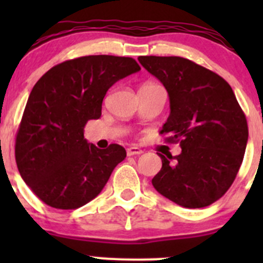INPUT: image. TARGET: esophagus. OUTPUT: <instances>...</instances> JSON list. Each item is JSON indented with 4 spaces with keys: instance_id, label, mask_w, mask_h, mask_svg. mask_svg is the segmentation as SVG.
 <instances>
[{
    "instance_id": "1",
    "label": "esophagus",
    "mask_w": 263,
    "mask_h": 263,
    "mask_svg": "<svg viewBox=\"0 0 263 263\" xmlns=\"http://www.w3.org/2000/svg\"><path fill=\"white\" fill-rule=\"evenodd\" d=\"M142 153H144V151H142L141 148L137 147V146H131V147L127 148V155H128V156L140 155V154H142Z\"/></svg>"
}]
</instances>
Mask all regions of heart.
I'll use <instances>...</instances> for the list:
<instances>
[{"label": "heart", "instance_id": "heart-1", "mask_svg": "<svg viewBox=\"0 0 263 263\" xmlns=\"http://www.w3.org/2000/svg\"><path fill=\"white\" fill-rule=\"evenodd\" d=\"M145 85H154V84H145Z\"/></svg>", "mask_w": 263, "mask_h": 263}]
</instances>
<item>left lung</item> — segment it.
<instances>
[{"label":"left lung","instance_id":"1","mask_svg":"<svg viewBox=\"0 0 263 263\" xmlns=\"http://www.w3.org/2000/svg\"><path fill=\"white\" fill-rule=\"evenodd\" d=\"M140 63L165 86L171 115L161 135L177 144V156L159 154L153 185L188 209L211 205L225 195L242 165L248 124L234 91L221 76L183 57L141 55Z\"/></svg>","mask_w":263,"mask_h":263}]
</instances>
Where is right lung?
Segmentation results:
<instances>
[{
  "label": "right lung",
  "mask_w": 263,
  "mask_h": 263,
  "mask_svg": "<svg viewBox=\"0 0 263 263\" xmlns=\"http://www.w3.org/2000/svg\"><path fill=\"white\" fill-rule=\"evenodd\" d=\"M140 70L131 57L85 55L58 63L36 81L17 129L15 159L39 200L73 210L102 192L126 150L118 144H89L85 124L100 118L115 82Z\"/></svg>",
  "instance_id": "1"
}]
</instances>
